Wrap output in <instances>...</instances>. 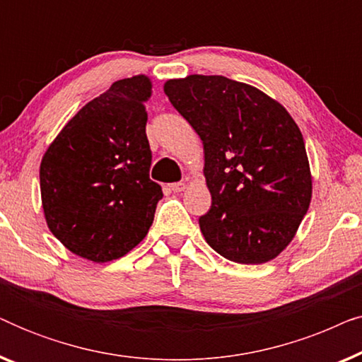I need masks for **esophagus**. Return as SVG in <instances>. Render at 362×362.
<instances>
[{
    "instance_id": "obj_1",
    "label": "esophagus",
    "mask_w": 362,
    "mask_h": 362,
    "mask_svg": "<svg viewBox=\"0 0 362 362\" xmlns=\"http://www.w3.org/2000/svg\"><path fill=\"white\" fill-rule=\"evenodd\" d=\"M170 187H171L173 192H181V191L186 189V182H185V181H181V182H173V185H171Z\"/></svg>"
}]
</instances>
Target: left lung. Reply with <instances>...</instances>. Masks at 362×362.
Returning <instances> with one entry per match:
<instances>
[{"mask_svg":"<svg viewBox=\"0 0 362 362\" xmlns=\"http://www.w3.org/2000/svg\"><path fill=\"white\" fill-rule=\"evenodd\" d=\"M165 93L204 145L212 197L199 217L206 242L237 264L275 259L293 240L311 202L298 125L281 103L224 76L171 78Z\"/></svg>","mask_w":362,"mask_h":362,"instance_id":"left-lung-1","label":"left lung"}]
</instances>
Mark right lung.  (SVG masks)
<instances>
[{
  "label": "right lung",
  "mask_w": 362,
  "mask_h": 362,
  "mask_svg": "<svg viewBox=\"0 0 362 362\" xmlns=\"http://www.w3.org/2000/svg\"><path fill=\"white\" fill-rule=\"evenodd\" d=\"M151 81L112 83L66 123L44 153V217L56 239L82 259H120L145 239L163 197L150 180L145 102Z\"/></svg>",
  "instance_id": "right-lung-1"
}]
</instances>
